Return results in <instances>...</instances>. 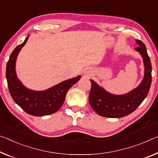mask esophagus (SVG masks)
Segmentation results:
<instances>
[{
	"mask_svg": "<svg viewBox=\"0 0 158 158\" xmlns=\"http://www.w3.org/2000/svg\"><path fill=\"white\" fill-rule=\"evenodd\" d=\"M84 73H85V76H89V75H90V74L92 73V70H91V69H85V71Z\"/></svg>",
	"mask_w": 158,
	"mask_h": 158,
	"instance_id": "34e87169",
	"label": "esophagus"
}]
</instances>
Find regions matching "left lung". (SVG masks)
Returning <instances> with one entry per match:
<instances>
[{
    "mask_svg": "<svg viewBox=\"0 0 158 158\" xmlns=\"http://www.w3.org/2000/svg\"><path fill=\"white\" fill-rule=\"evenodd\" d=\"M138 47L135 49L141 55L145 66L144 77L136 88L121 95L106 92L93 80L89 94V102L93 110L104 117H123L134 111L148 94L152 82V65L146 47L141 41L135 40Z\"/></svg>",
    "mask_w": 158,
    "mask_h": 158,
    "instance_id": "8db88e82",
    "label": "left lung"
}]
</instances>
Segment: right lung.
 Listing matches in <instances>:
<instances>
[{"label": "right lung", "mask_w": 158, "mask_h": 158, "mask_svg": "<svg viewBox=\"0 0 158 158\" xmlns=\"http://www.w3.org/2000/svg\"><path fill=\"white\" fill-rule=\"evenodd\" d=\"M24 42L13 50L6 65V79L10 94L15 102L26 113L35 116H42L54 114L61 107L69 89L81 78L78 76L63 81L46 90L35 91L27 88L19 81L15 72L17 56L26 42Z\"/></svg>", "instance_id": "right-lung-1"}]
</instances>
